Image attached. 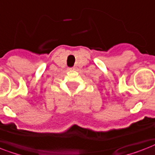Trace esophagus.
Returning <instances> with one entry per match:
<instances>
[{"label": "esophagus", "instance_id": "1", "mask_svg": "<svg viewBox=\"0 0 155 155\" xmlns=\"http://www.w3.org/2000/svg\"><path fill=\"white\" fill-rule=\"evenodd\" d=\"M74 69V67H71V68H70V70H73Z\"/></svg>", "mask_w": 155, "mask_h": 155}]
</instances>
